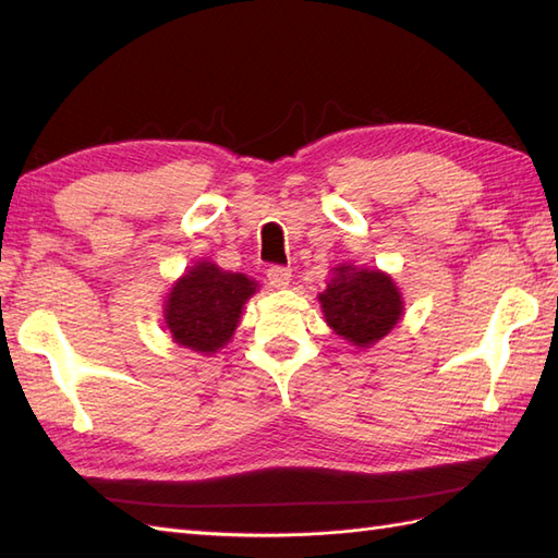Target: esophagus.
I'll use <instances>...</instances> for the list:
<instances>
[{
  "instance_id": "esophagus-1",
  "label": "esophagus",
  "mask_w": 558,
  "mask_h": 558,
  "mask_svg": "<svg viewBox=\"0 0 558 558\" xmlns=\"http://www.w3.org/2000/svg\"><path fill=\"white\" fill-rule=\"evenodd\" d=\"M266 278H268V282H270V288L282 290V288L290 286L292 270L286 268V266H270V268L266 270Z\"/></svg>"
}]
</instances>
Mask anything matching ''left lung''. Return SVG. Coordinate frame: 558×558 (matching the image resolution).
I'll return each mask as SVG.
<instances>
[{
	"mask_svg": "<svg viewBox=\"0 0 558 558\" xmlns=\"http://www.w3.org/2000/svg\"><path fill=\"white\" fill-rule=\"evenodd\" d=\"M318 304L333 333L362 350L386 338L405 314L400 288L388 272L354 264L330 270Z\"/></svg>",
	"mask_w": 558,
	"mask_h": 558,
	"instance_id": "obj_1",
	"label": "left lung"
}]
</instances>
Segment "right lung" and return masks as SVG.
I'll use <instances>...</instances> for the list:
<instances>
[{"instance_id": "obj_1", "label": "right lung", "mask_w": 558, "mask_h": 558, "mask_svg": "<svg viewBox=\"0 0 558 558\" xmlns=\"http://www.w3.org/2000/svg\"><path fill=\"white\" fill-rule=\"evenodd\" d=\"M258 282L244 272L222 270L204 258L172 282L162 302L165 326L177 345L201 354H216L232 340Z\"/></svg>"}]
</instances>
